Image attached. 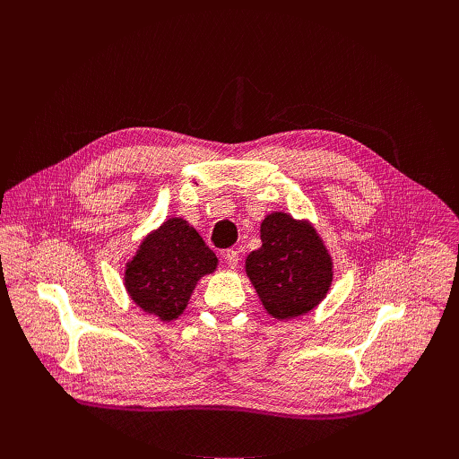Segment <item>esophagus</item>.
<instances>
[{
  "instance_id": "esophagus-1",
  "label": "esophagus",
  "mask_w": 459,
  "mask_h": 459,
  "mask_svg": "<svg viewBox=\"0 0 459 459\" xmlns=\"http://www.w3.org/2000/svg\"><path fill=\"white\" fill-rule=\"evenodd\" d=\"M223 259H225L227 267H230V269H236L238 261H239V254H238V250H234V248H229V250H225V252H223Z\"/></svg>"
}]
</instances>
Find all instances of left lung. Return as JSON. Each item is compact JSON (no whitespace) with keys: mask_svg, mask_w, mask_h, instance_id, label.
Instances as JSON below:
<instances>
[{"mask_svg":"<svg viewBox=\"0 0 459 459\" xmlns=\"http://www.w3.org/2000/svg\"><path fill=\"white\" fill-rule=\"evenodd\" d=\"M261 247L245 261V273L261 305L278 321L312 312L329 294L334 261L308 220L271 212L261 221Z\"/></svg>","mask_w":459,"mask_h":459,"instance_id":"left-lung-1","label":"left lung"}]
</instances>
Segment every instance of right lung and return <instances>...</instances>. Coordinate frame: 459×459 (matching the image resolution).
<instances>
[{
	"mask_svg": "<svg viewBox=\"0 0 459 459\" xmlns=\"http://www.w3.org/2000/svg\"><path fill=\"white\" fill-rule=\"evenodd\" d=\"M216 267L218 257L198 230L172 216L126 261L123 285L136 307L169 323L183 314L195 285Z\"/></svg>",
	"mask_w": 459,
	"mask_h": 459,
	"instance_id": "right-lung-1",
	"label": "right lung"
}]
</instances>
